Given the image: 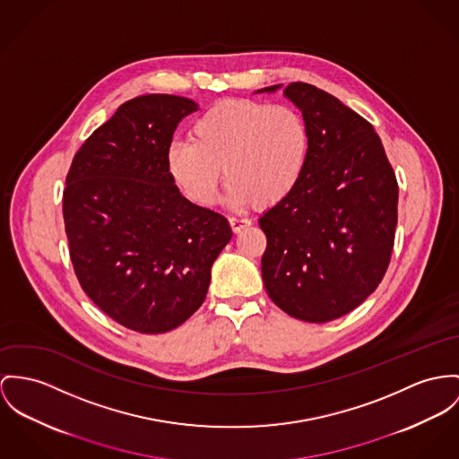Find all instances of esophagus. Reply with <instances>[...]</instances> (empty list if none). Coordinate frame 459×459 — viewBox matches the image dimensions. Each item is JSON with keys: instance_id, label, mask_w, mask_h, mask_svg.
<instances>
[{"instance_id": "obj_1", "label": "esophagus", "mask_w": 459, "mask_h": 459, "mask_svg": "<svg viewBox=\"0 0 459 459\" xmlns=\"http://www.w3.org/2000/svg\"><path fill=\"white\" fill-rule=\"evenodd\" d=\"M229 221H230V227H232L234 232H241L243 229H247V227L251 225V220L243 218V216H230Z\"/></svg>"}]
</instances>
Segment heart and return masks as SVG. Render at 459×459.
I'll return each mask as SVG.
<instances>
[{
    "label": "heart",
    "mask_w": 459,
    "mask_h": 459,
    "mask_svg": "<svg viewBox=\"0 0 459 459\" xmlns=\"http://www.w3.org/2000/svg\"><path fill=\"white\" fill-rule=\"evenodd\" d=\"M309 127L291 106L229 100L208 108L192 126V140H173L166 162L179 190L195 204H212L221 178L232 206L267 208L286 199L306 171Z\"/></svg>",
    "instance_id": "b5f03b06"
}]
</instances>
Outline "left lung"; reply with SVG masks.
I'll return each mask as SVG.
<instances>
[{
	"label": "left lung",
	"mask_w": 459,
	"mask_h": 459,
	"mask_svg": "<svg viewBox=\"0 0 459 459\" xmlns=\"http://www.w3.org/2000/svg\"><path fill=\"white\" fill-rule=\"evenodd\" d=\"M284 96L302 111L311 146L295 190L258 221L267 238L262 280L286 315L326 323L351 313L383 281L398 183L370 122L311 83L293 82Z\"/></svg>",
	"instance_id": "obj_1"
}]
</instances>
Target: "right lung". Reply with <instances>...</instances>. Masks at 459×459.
I'll return each instance as SVG.
<instances>
[{
  "label": "right lung",
  "instance_id": "right-lung-1",
  "mask_svg": "<svg viewBox=\"0 0 459 459\" xmlns=\"http://www.w3.org/2000/svg\"><path fill=\"white\" fill-rule=\"evenodd\" d=\"M192 100L146 94L118 106L74 153L63 194L74 274L111 319L140 333L179 326L204 302L232 238L225 216L185 199L166 152Z\"/></svg>",
  "mask_w": 459,
  "mask_h": 459
}]
</instances>
